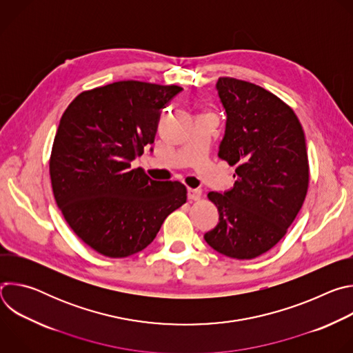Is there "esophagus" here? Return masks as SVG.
<instances>
[{"label":"esophagus","mask_w":353,"mask_h":353,"mask_svg":"<svg viewBox=\"0 0 353 353\" xmlns=\"http://www.w3.org/2000/svg\"><path fill=\"white\" fill-rule=\"evenodd\" d=\"M203 196V191L199 188H188V199L191 201H198Z\"/></svg>","instance_id":"obj_1"}]
</instances>
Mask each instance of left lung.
Returning a JSON list of instances; mask_svg holds the SVG:
<instances>
[{
	"label": "left lung",
	"mask_w": 353,
	"mask_h": 353,
	"mask_svg": "<svg viewBox=\"0 0 353 353\" xmlns=\"http://www.w3.org/2000/svg\"><path fill=\"white\" fill-rule=\"evenodd\" d=\"M226 112L218 157L236 165L234 185L208 198L218 225L204 234L218 253L251 260L271 250L299 214L309 187L305 132L293 110L264 88L219 78Z\"/></svg>",
	"instance_id": "left-lung-1"
}]
</instances>
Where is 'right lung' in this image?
I'll list each match as a JSON object with an SVG mask.
<instances>
[{
	"label": "right lung",
	"instance_id": "add662e5",
	"mask_svg": "<svg viewBox=\"0 0 353 353\" xmlns=\"http://www.w3.org/2000/svg\"><path fill=\"white\" fill-rule=\"evenodd\" d=\"M181 90L120 81L82 92L64 112L50 158L53 192L70 228L97 253H138L187 201L181 183L131 168L154 143L162 109Z\"/></svg>",
	"mask_w": 353,
	"mask_h": 353
}]
</instances>
